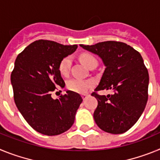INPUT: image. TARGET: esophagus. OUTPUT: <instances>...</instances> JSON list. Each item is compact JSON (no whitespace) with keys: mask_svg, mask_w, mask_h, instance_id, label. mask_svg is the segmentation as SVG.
<instances>
[{"mask_svg":"<svg viewBox=\"0 0 160 160\" xmlns=\"http://www.w3.org/2000/svg\"><path fill=\"white\" fill-rule=\"evenodd\" d=\"M88 97H89L88 94H82V98L83 100H86Z\"/></svg>","mask_w":160,"mask_h":160,"instance_id":"esophagus-1","label":"esophagus"}]
</instances>
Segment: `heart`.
<instances>
[{
  "label": "heart",
  "instance_id": "1",
  "mask_svg": "<svg viewBox=\"0 0 160 160\" xmlns=\"http://www.w3.org/2000/svg\"><path fill=\"white\" fill-rule=\"evenodd\" d=\"M80 60L85 66L90 69L93 65H97V60L92 54L90 53H82L80 55ZM70 66H71V58L66 56L60 61L58 65L59 73L62 76H67L70 73ZM94 86L93 80H83L80 78H72L68 80L66 82V87L68 90H71L78 94L87 93L90 88Z\"/></svg>",
  "mask_w": 160,
  "mask_h": 160
}]
</instances>
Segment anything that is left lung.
<instances>
[{
	"instance_id": "1",
	"label": "left lung",
	"mask_w": 160,
	"mask_h": 160,
	"mask_svg": "<svg viewBox=\"0 0 160 160\" xmlns=\"http://www.w3.org/2000/svg\"><path fill=\"white\" fill-rule=\"evenodd\" d=\"M80 46L98 55L106 66L91 94L98 100L94 112L96 124L111 134L126 132L138 121L148 102L149 75L142 56L128 44L116 41ZM110 88L115 92L111 96L97 94Z\"/></svg>"
}]
</instances>
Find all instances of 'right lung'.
I'll list each match as a JSON object with an SVG mask.
<instances>
[{
  "mask_svg": "<svg viewBox=\"0 0 160 160\" xmlns=\"http://www.w3.org/2000/svg\"><path fill=\"white\" fill-rule=\"evenodd\" d=\"M77 48V45L38 40L17 57L11 73L14 102L25 121L41 134L60 135L74 122L82 102L80 94L67 90L53 99L51 94L65 87L58 70L60 61Z\"/></svg>",
  "mask_w": 160,
  "mask_h": 160,
  "instance_id": "right-lung-1",
  "label": "right lung"
}]
</instances>
